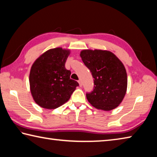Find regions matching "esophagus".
<instances>
[{"mask_svg": "<svg viewBox=\"0 0 157 157\" xmlns=\"http://www.w3.org/2000/svg\"><path fill=\"white\" fill-rule=\"evenodd\" d=\"M78 83H79V86H80V87H81L82 86V81H81V80L80 79V80H78Z\"/></svg>", "mask_w": 157, "mask_h": 157, "instance_id": "esophagus-1", "label": "esophagus"}]
</instances>
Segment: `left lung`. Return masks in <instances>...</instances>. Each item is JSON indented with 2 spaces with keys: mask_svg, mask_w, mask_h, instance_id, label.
I'll use <instances>...</instances> for the list:
<instances>
[{
  "mask_svg": "<svg viewBox=\"0 0 157 157\" xmlns=\"http://www.w3.org/2000/svg\"><path fill=\"white\" fill-rule=\"evenodd\" d=\"M81 59L94 78L93 91L86 94L95 108L109 111L119 106L127 92L128 76L124 65L112 52L83 49Z\"/></svg>",
  "mask_w": 157,
  "mask_h": 157,
  "instance_id": "1",
  "label": "left lung"
}]
</instances>
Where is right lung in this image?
<instances>
[{
    "instance_id": "right-lung-1",
    "label": "right lung",
    "mask_w": 157,
    "mask_h": 157,
    "mask_svg": "<svg viewBox=\"0 0 157 157\" xmlns=\"http://www.w3.org/2000/svg\"><path fill=\"white\" fill-rule=\"evenodd\" d=\"M70 49H49L36 59L29 72V87L35 103L41 108L54 109L67 102L78 86L70 78L65 64Z\"/></svg>"
}]
</instances>
